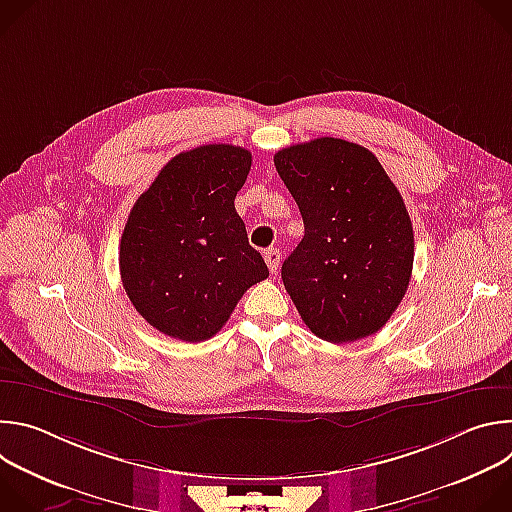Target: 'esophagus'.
Returning <instances> with one entry per match:
<instances>
[{"label":"esophagus","mask_w":512,"mask_h":512,"mask_svg":"<svg viewBox=\"0 0 512 512\" xmlns=\"http://www.w3.org/2000/svg\"><path fill=\"white\" fill-rule=\"evenodd\" d=\"M263 257H265V263H267L269 271H271V273H277V267H279V251H277V249H267V251L263 253Z\"/></svg>","instance_id":"esophagus-1"}]
</instances>
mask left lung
Returning a JSON list of instances; mask_svg holds the SVG:
<instances>
[{
	"mask_svg": "<svg viewBox=\"0 0 512 512\" xmlns=\"http://www.w3.org/2000/svg\"><path fill=\"white\" fill-rule=\"evenodd\" d=\"M273 162L306 229L281 265L291 302L322 340L375 334L413 269V227L397 186L373 152L336 137L289 145Z\"/></svg>",
	"mask_w": 512,
	"mask_h": 512,
	"instance_id": "left-lung-1",
	"label": "left lung"
}]
</instances>
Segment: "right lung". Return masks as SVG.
Here are the masks:
<instances>
[{
  "label": "right lung",
  "instance_id": "right-lung-1",
  "mask_svg": "<svg viewBox=\"0 0 512 512\" xmlns=\"http://www.w3.org/2000/svg\"><path fill=\"white\" fill-rule=\"evenodd\" d=\"M251 152L210 143L174 156L133 204L119 245L125 294L143 320L184 342L212 338L269 269L235 196Z\"/></svg>",
  "mask_w": 512,
  "mask_h": 512
}]
</instances>
